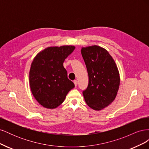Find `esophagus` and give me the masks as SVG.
<instances>
[{"mask_svg": "<svg viewBox=\"0 0 149 149\" xmlns=\"http://www.w3.org/2000/svg\"><path fill=\"white\" fill-rule=\"evenodd\" d=\"M74 84L76 87L77 86V85H78V81H77V80H74Z\"/></svg>", "mask_w": 149, "mask_h": 149, "instance_id": "1", "label": "esophagus"}]
</instances>
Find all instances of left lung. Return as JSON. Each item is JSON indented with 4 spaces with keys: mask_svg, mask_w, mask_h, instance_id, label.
I'll list each match as a JSON object with an SVG mask.
<instances>
[{
    "mask_svg": "<svg viewBox=\"0 0 149 149\" xmlns=\"http://www.w3.org/2000/svg\"><path fill=\"white\" fill-rule=\"evenodd\" d=\"M81 52L89 76L88 86L83 91L84 100L93 109L100 111L115 100L120 84L119 70L104 48L93 45L83 47Z\"/></svg>",
    "mask_w": 149,
    "mask_h": 149,
    "instance_id": "left-lung-1",
    "label": "left lung"
}]
</instances>
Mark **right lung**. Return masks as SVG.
Segmentation results:
<instances>
[{
	"mask_svg": "<svg viewBox=\"0 0 149 149\" xmlns=\"http://www.w3.org/2000/svg\"><path fill=\"white\" fill-rule=\"evenodd\" d=\"M74 49L72 45L50 47L34 58L29 73L30 86L35 100L43 107L56 108L74 87L63 66L65 60Z\"/></svg>",
	"mask_w": 149,
	"mask_h": 149,
	"instance_id": "obj_1",
	"label": "right lung"
}]
</instances>
